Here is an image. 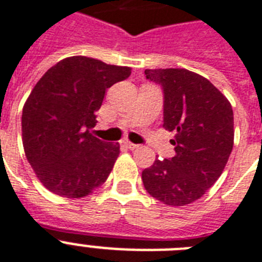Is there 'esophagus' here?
Returning a JSON list of instances; mask_svg holds the SVG:
<instances>
[{"label": "esophagus", "instance_id": "1", "mask_svg": "<svg viewBox=\"0 0 262 262\" xmlns=\"http://www.w3.org/2000/svg\"><path fill=\"white\" fill-rule=\"evenodd\" d=\"M123 144L127 147V148H129V150H135V148H138L139 147V144H135V143H131V142H128V140H126V142H123Z\"/></svg>", "mask_w": 262, "mask_h": 262}]
</instances>
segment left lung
Instances as JSON below:
<instances>
[{"instance_id": "left-lung-1", "label": "left lung", "mask_w": 262, "mask_h": 262, "mask_svg": "<svg viewBox=\"0 0 262 262\" xmlns=\"http://www.w3.org/2000/svg\"><path fill=\"white\" fill-rule=\"evenodd\" d=\"M144 75L163 88V127L175 133V155L155 159L142 181L158 201L185 206L200 200L228 163L234 142L232 105L209 80L187 69H146Z\"/></svg>"}]
</instances>
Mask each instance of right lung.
Masks as SVG:
<instances>
[{"label":"right lung","mask_w":262,"mask_h":262,"mask_svg":"<svg viewBox=\"0 0 262 262\" xmlns=\"http://www.w3.org/2000/svg\"><path fill=\"white\" fill-rule=\"evenodd\" d=\"M131 75L85 56L49 68L23 108V144L40 182L66 198H83L107 181L120 152L90 133L107 88Z\"/></svg>","instance_id":"obj_1"}]
</instances>
